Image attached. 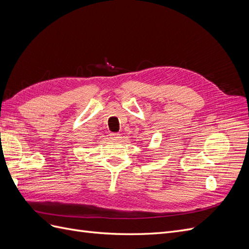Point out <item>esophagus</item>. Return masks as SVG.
<instances>
[{"instance_id": "obj_1", "label": "esophagus", "mask_w": 249, "mask_h": 249, "mask_svg": "<svg viewBox=\"0 0 249 249\" xmlns=\"http://www.w3.org/2000/svg\"><path fill=\"white\" fill-rule=\"evenodd\" d=\"M111 139H112L113 141H118V140L120 139L119 134H117V133H115V134H112V135H111Z\"/></svg>"}]
</instances>
